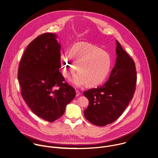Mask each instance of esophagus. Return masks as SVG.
Returning a JSON list of instances; mask_svg holds the SVG:
<instances>
[{
    "instance_id": "esophagus-1",
    "label": "esophagus",
    "mask_w": 158,
    "mask_h": 158,
    "mask_svg": "<svg viewBox=\"0 0 158 158\" xmlns=\"http://www.w3.org/2000/svg\"><path fill=\"white\" fill-rule=\"evenodd\" d=\"M80 95V92L79 90H76V96H79Z\"/></svg>"
}]
</instances>
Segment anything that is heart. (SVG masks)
<instances>
[{
    "label": "heart",
    "instance_id": "heart-1",
    "mask_svg": "<svg viewBox=\"0 0 158 158\" xmlns=\"http://www.w3.org/2000/svg\"><path fill=\"white\" fill-rule=\"evenodd\" d=\"M68 51L69 55H62L60 60L64 77L70 78L77 69L78 73L71 79L74 85L87 84L89 87H95L106 81L111 69L112 61L104 50L89 43H79Z\"/></svg>",
    "mask_w": 158,
    "mask_h": 158
}]
</instances>
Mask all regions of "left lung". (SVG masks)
Here are the masks:
<instances>
[{"instance_id": "8db88e82", "label": "left lung", "mask_w": 158, "mask_h": 158, "mask_svg": "<svg viewBox=\"0 0 158 158\" xmlns=\"http://www.w3.org/2000/svg\"><path fill=\"white\" fill-rule=\"evenodd\" d=\"M116 61L108 81L101 87L84 92L89 104L84 110L86 119L96 126L115 122L133 98L137 82L134 60L116 40Z\"/></svg>"}]
</instances>
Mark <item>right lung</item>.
Returning <instances> with one entry per match:
<instances>
[{"label": "right lung", "mask_w": 158, "mask_h": 158, "mask_svg": "<svg viewBox=\"0 0 158 158\" xmlns=\"http://www.w3.org/2000/svg\"><path fill=\"white\" fill-rule=\"evenodd\" d=\"M56 38V34L45 33L33 40L24 52L18 74L24 100L35 114L50 123L63 115L76 96L59 72L60 44Z\"/></svg>", "instance_id": "1"}]
</instances>
